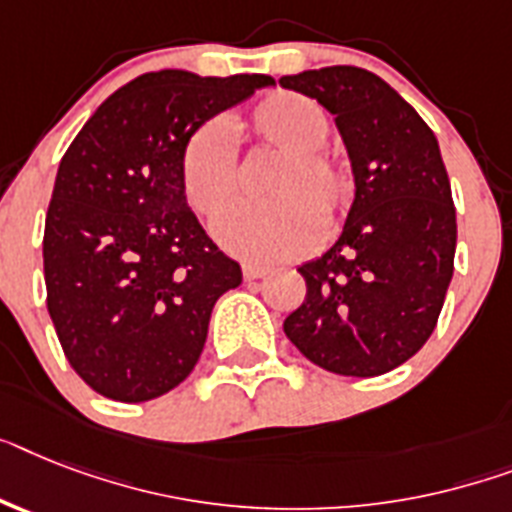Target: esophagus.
Returning a JSON list of instances; mask_svg holds the SVG:
<instances>
[{
	"label": "esophagus",
	"mask_w": 512,
	"mask_h": 512,
	"mask_svg": "<svg viewBox=\"0 0 512 512\" xmlns=\"http://www.w3.org/2000/svg\"><path fill=\"white\" fill-rule=\"evenodd\" d=\"M266 274H269V269H264V266H256V264L243 266V280L246 282L261 280V277H266Z\"/></svg>",
	"instance_id": "1"
}]
</instances>
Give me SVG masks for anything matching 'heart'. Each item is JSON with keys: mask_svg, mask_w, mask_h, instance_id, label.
I'll use <instances>...</instances> for the list:
<instances>
[{"mask_svg": "<svg viewBox=\"0 0 512 512\" xmlns=\"http://www.w3.org/2000/svg\"><path fill=\"white\" fill-rule=\"evenodd\" d=\"M248 125L282 156L269 180L266 204L238 206L219 219L214 235L232 256L253 264L295 259L316 246L319 225L332 227L350 201L348 170L322 149L329 117L295 91H277L253 107ZM180 185L190 209L217 217L235 198L238 156L222 120H206L180 151Z\"/></svg>", "mask_w": 512, "mask_h": 512, "instance_id": "obj_1", "label": "heart"}]
</instances>
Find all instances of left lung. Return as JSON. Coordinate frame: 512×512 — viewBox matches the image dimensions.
Masks as SVG:
<instances>
[{"label": "left lung", "mask_w": 512, "mask_h": 512, "mask_svg": "<svg viewBox=\"0 0 512 512\" xmlns=\"http://www.w3.org/2000/svg\"><path fill=\"white\" fill-rule=\"evenodd\" d=\"M335 117L356 196L335 246L298 272L306 301L285 335L342 377L398 369L437 327L453 280V193L432 128L379 75L335 65L282 75Z\"/></svg>", "instance_id": "1"}]
</instances>
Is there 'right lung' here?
<instances>
[{"label":"right lung","instance_id":"obj_1","mask_svg":"<svg viewBox=\"0 0 512 512\" xmlns=\"http://www.w3.org/2000/svg\"><path fill=\"white\" fill-rule=\"evenodd\" d=\"M274 86L269 75L159 70L114 91L59 162L44 225L46 308L67 361L104 398L175 390L214 303L243 282L180 185L188 135Z\"/></svg>","mask_w":512,"mask_h":512}]
</instances>
